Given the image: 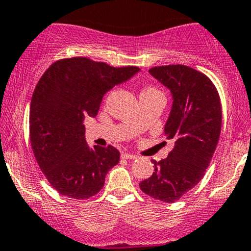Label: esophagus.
Returning a JSON list of instances; mask_svg holds the SVG:
<instances>
[{
    "label": "esophagus",
    "mask_w": 251,
    "mask_h": 251,
    "mask_svg": "<svg viewBox=\"0 0 251 251\" xmlns=\"http://www.w3.org/2000/svg\"><path fill=\"white\" fill-rule=\"evenodd\" d=\"M121 158H123V159H130V160H133V159L137 158V155H135V154L124 153V154H121Z\"/></svg>",
    "instance_id": "esophagus-1"
}]
</instances>
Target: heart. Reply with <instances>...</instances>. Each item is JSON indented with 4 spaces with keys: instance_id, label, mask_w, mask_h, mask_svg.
Wrapping results in <instances>:
<instances>
[{
    "instance_id": "b5f03b06",
    "label": "heart",
    "mask_w": 251,
    "mask_h": 251,
    "mask_svg": "<svg viewBox=\"0 0 251 251\" xmlns=\"http://www.w3.org/2000/svg\"><path fill=\"white\" fill-rule=\"evenodd\" d=\"M156 88H154V87H147L146 90H143V92H146V91H155Z\"/></svg>"
}]
</instances>
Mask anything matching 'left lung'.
<instances>
[{
	"label": "left lung",
	"instance_id": "8db88e82",
	"mask_svg": "<svg viewBox=\"0 0 251 251\" xmlns=\"http://www.w3.org/2000/svg\"><path fill=\"white\" fill-rule=\"evenodd\" d=\"M149 73L173 93L165 133L175 144L168 158L151 160L154 173L140 188L151 198L175 203L199 183L211 161L221 133V100L214 82L191 67L160 65Z\"/></svg>",
	"mask_w": 251,
	"mask_h": 251
}]
</instances>
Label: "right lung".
Wrapping results in <instances>:
<instances>
[{
    "label": "right lung",
    "mask_w": 251,
    "mask_h": 251,
    "mask_svg": "<svg viewBox=\"0 0 251 251\" xmlns=\"http://www.w3.org/2000/svg\"><path fill=\"white\" fill-rule=\"evenodd\" d=\"M138 70L74 57L54 62L39 80L30 104V142L40 169L59 194L80 201L103 188L120 153L113 146L90 148L82 123L85 116L97 115L108 91Z\"/></svg>",
    "instance_id": "obj_1"
}]
</instances>
